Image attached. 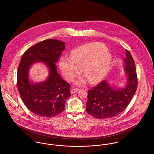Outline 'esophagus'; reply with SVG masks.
Segmentation results:
<instances>
[{"label": "esophagus", "instance_id": "esophagus-1", "mask_svg": "<svg viewBox=\"0 0 154 154\" xmlns=\"http://www.w3.org/2000/svg\"><path fill=\"white\" fill-rule=\"evenodd\" d=\"M78 88H72V89H71V91H70V92H71L72 94H74V93L78 92Z\"/></svg>", "mask_w": 154, "mask_h": 154}]
</instances>
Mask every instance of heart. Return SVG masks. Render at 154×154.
<instances>
[{"instance_id":"heart-1","label":"heart","mask_w":154,"mask_h":154,"mask_svg":"<svg viewBox=\"0 0 154 154\" xmlns=\"http://www.w3.org/2000/svg\"><path fill=\"white\" fill-rule=\"evenodd\" d=\"M112 56L106 47L99 43L82 45L70 53V57L61 58L59 67L64 78L71 81L82 72L89 84L98 82L110 68ZM84 80L79 79L76 84H84Z\"/></svg>"}]
</instances>
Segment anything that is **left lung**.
<instances>
[{
  "label": "left lung",
  "instance_id": "8db88e82",
  "mask_svg": "<svg viewBox=\"0 0 154 154\" xmlns=\"http://www.w3.org/2000/svg\"><path fill=\"white\" fill-rule=\"evenodd\" d=\"M124 70L126 82L124 88L111 87L105 80L88 92L86 110L97 119H108L117 116L128 107L137 87V74L134 61L129 51L126 50Z\"/></svg>",
  "mask_w": 154,
  "mask_h": 154
}]
</instances>
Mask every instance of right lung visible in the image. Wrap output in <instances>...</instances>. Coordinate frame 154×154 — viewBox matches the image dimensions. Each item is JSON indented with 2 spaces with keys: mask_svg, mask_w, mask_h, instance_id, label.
I'll return each mask as SVG.
<instances>
[{
  "mask_svg": "<svg viewBox=\"0 0 154 154\" xmlns=\"http://www.w3.org/2000/svg\"><path fill=\"white\" fill-rule=\"evenodd\" d=\"M65 48L64 42L48 39L32 46L22 55L17 72V86L23 104L35 115L52 117L59 114L71 96L70 84L59 75L55 64ZM38 62L48 67L49 76L44 82L34 83L29 80V70Z\"/></svg>",
  "mask_w": 154,
  "mask_h": 154,
  "instance_id": "right-lung-1",
  "label": "right lung"
}]
</instances>
